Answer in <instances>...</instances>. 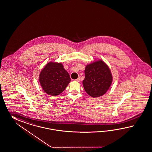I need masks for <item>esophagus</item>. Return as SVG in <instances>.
Masks as SVG:
<instances>
[{
	"instance_id": "obj_1",
	"label": "esophagus",
	"mask_w": 152,
	"mask_h": 152,
	"mask_svg": "<svg viewBox=\"0 0 152 152\" xmlns=\"http://www.w3.org/2000/svg\"><path fill=\"white\" fill-rule=\"evenodd\" d=\"M75 81H76V82L80 81V77H78L77 78V79H76V80H75Z\"/></svg>"
}]
</instances>
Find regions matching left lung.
<instances>
[{
  "label": "left lung",
  "mask_w": 152,
  "mask_h": 152,
  "mask_svg": "<svg viewBox=\"0 0 152 152\" xmlns=\"http://www.w3.org/2000/svg\"><path fill=\"white\" fill-rule=\"evenodd\" d=\"M82 83L87 93L93 98L103 96L110 88L113 76L107 64L102 60L86 65Z\"/></svg>",
  "instance_id": "obj_1"
}]
</instances>
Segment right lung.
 I'll list each match as a JSON object with an SVG mask.
<instances>
[{"instance_id": "add662e5", "label": "right lung", "mask_w": 152, "mask_h": 152, "mask_svg": "<svg viewBox=\"0 0 152 152\" xmlns=\"http://www.w3.org/2000/svg\"><path fill=\"white\" fill-rule=\"evenodd\" d=\"M39 81L47 94L57 96L65 89L70 82L71 78L62 63L50 61L41 71Z\"/></svg>"}]
</instances>
